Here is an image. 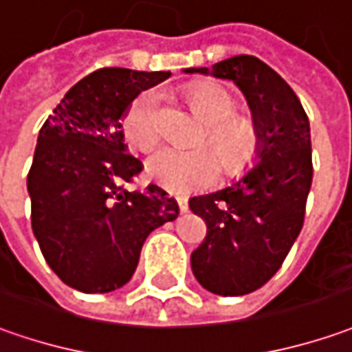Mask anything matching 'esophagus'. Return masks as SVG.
<instances>
[{"instance_id": "34e87169", "label": "esophagus", "mask_w": 352, "mask_h": 352, "mask_svg": "<svg viewBox=\"0 0 352 352\" xmlns=\"http://www.w3.org/2000/svg\"><path fill=\"white\" fill-rule=\"evenodd\" d=\"M177 204H179V210H181V212H187L188 210L187 199H183V197H177Z\"/></svg>"}]
</instances>
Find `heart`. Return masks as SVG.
Instances as JSON below:
<instances>
[{
	"instance_id": "obj_1",
	"label": "heart",
	"mask_w": 352,
	"mask_h": 352,
	"mask_svg": "<svg viewBox=\"0 0 352 352\" xmlns=\"http://www.w3.org/2000/svg\"><path fill=\"white\" fill-rule=\"evenodd\" d=\"M190 99L208 126L200 142L210 144L230 171L248 167L261 150V132L249 116L236 115L237 101L218 83H200L190 89ZM122 132L132 148L152 152L164 136L162 93H138L122 115ZM208 148L177 150L165 148L150 157L148 175L171 192L187 195L212 187L220 177V162Z\"/></svg>"
}]
</instances>
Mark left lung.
I'll return each mask as SVG.
<instances>
[{
    "label": "left lung",
    "instance_id": "8db88e82",
    "mask_svg": "<svg viewBox=\"0 0 352 352\" xmlns=\"http://www.w3.org/2000/svg\"><path fill=\"white\" fill-rule=\"evenodd\" d=\"M187 72L232 79L261 132L259 164L248 175L188 200L206 222V237L190 255L197 280L214 294L243 296L273 278L304 226L314 177L308 115L292 87L255 56Z\"/></svg>",
    "mask_w": 352,
    "mask_h": 352
}]
</instances>
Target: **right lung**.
Instances as JSON below:
<instances>
[{
  "mask_svg": "<svg viewBox=\"0 0 352 352\" xmlns=\"http://www.w3.org/2000/svg\"><path fill=\"white\" fill-rule=\"evenodd\" d=\"M171 76L103 67L78 81L38 132L27 177L31 224L62 283L85 294L126 285L146 237L179 216L175 199L148 185L126 190L142 164L126 153L128 103Z\"/></svg>",
  "mask_w": 352,
  "mask_h": 352,
  "instance_id": "right-lung-1",
  "label": "right lung"
}]
</instances>
